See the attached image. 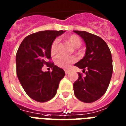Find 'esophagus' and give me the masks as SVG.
Here are the masks:
<instances>
[{"mask_svg":"<svg viewBox=\"0 0 126 126\" xmlns=\"http://www.w3.org/2000/svg\"><path fill=\"white\" fill-rule=\"evenodd\" d=\"M64 72L66 74H68L70 72V70H68V69H65L64 70Z\"/></svg>","mask_w":126,"mask_h":126,"instance_id":"obj_1","label":"esophagus"}]
</instances>
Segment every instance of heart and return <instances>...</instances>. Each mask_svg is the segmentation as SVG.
Returning <instances> with one entry per match:
<instances>
[{
  "instance_id": "1",
  "label": "heart",
  "mask_w": 126,
  "mask_h": 126,
  "mask_svg": "<svg viewBox=\"0 0 126 126\" xmlns=\"http://www.w3.org/2000/svg\"><path fill=\"white\" fill-rule=\"evenodd\" d=\"M66 42L74 48H78L81 45V41L79 37L76 35H71L67 37L66 38ZM58 39H56L52 42L50 47L51 54L54 55L58 52ZM77 57L74 56H58L57 57L56 63L58 66L62 68H68L70 66L77 61Z\"/></svg>"
}]
</instances>
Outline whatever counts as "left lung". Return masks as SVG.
<instances>
[{
	"mask_svg": "<svg viewBox=\"0 0 126 126\" xmlns=\"http://www.w3.org/2000/svg\"><path fill=\"white\" fill-rule=\"evenodd\" d=\"M73 32L86 44L84 56L74 64L85 72L84 77L79 73V79L73 84L74 94L81 101L92 103L100 99L109 87L113 72L111 53L100 37L87 32Z\"/></svg>",
	"mask_w": 126,
	"mask_h": 126,
	"instance_id": "8db88e82",
	"label": "left lung"
}]
</instances>
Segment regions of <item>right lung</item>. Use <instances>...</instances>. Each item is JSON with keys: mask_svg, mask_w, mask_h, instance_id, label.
<instances>
[{"mask_svg": "<svg viewBox=\"0 0 126 126\" xmlns=\"http://www.w3.org/2000/svg\"><path fill=\"white\" fill-rule=\"evenodd\" d=\"M64 32L47 30L31 34L23 40L17 50V77L27 95L36 101L43 103L52 99L65 75L64 70L47 62L51 58L52 42ZM44 64L52 68V72L42 71Z\"/></svg>", "mask_w": 126, "mask_h": 126, "instance_id": "right-lung-1", "label": "right lung"}]
</instances>
